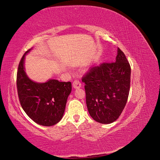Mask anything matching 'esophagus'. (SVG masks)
Returning a JSON list of instances; mask_svg holds the SVG:
<instances>
[{"instance_id": "34e87169", "label": "esophagus", "mask_w": 160, "mask_h": 160, "mask_svg": "<svg viewBox=\"0 0 160 160\" xmlns=\"http://www.w3.org/2000/svg\"><path fill=\"white\" fill-rule=\"evenodd\" d=\"M72 86H73V88L75 89L79 88H81V83L78 79H76V80H74V81L72 82Z\"/></svg>"}]
</instances>
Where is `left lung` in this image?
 <instances>
[{"instance_id": "obj_1", "label": "left lung", "mask_w": 160, "mask_h": 160, "mask_svg": "<svg viewBox=\"0 0 160 160\" xmlns=\"http://www.w3.org/2000/svg\"><path fill=\"white\" fill-rule=\"evenodd\" d=\"M131 67L119 48L115 62L93 67L82 78L85 83L86 104L91 117L103 124L113 123L128 101Z\"/></svg>"}]
</instances>
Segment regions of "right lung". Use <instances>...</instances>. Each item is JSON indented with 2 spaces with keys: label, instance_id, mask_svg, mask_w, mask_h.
<instances>
[{
  "label": "right lung",
  "instance_id": "right-lung-1",
  "mask_svg": "<svg viewBox=\"0 0 160 160\" xmlns=\"http://www.w3.org/2000/svg\"><path fill=\"white\" fill-rule=\"evenodd\" d=\"M25 52L19 62L17 74V88L19 101L27 115L35 123L52 126L62 119L71 83L51 79L44 83L31 81L24 70Z\"/></svg>",
  "mask_w": 160,
  "mask_h": 160
}]
</instances>
